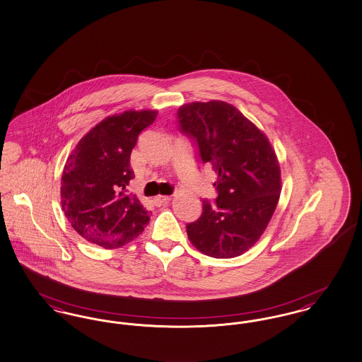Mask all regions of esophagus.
<instances>
[{"mask_svg":"<svg viewBox=\"0 0 362 362\" xmlns=\"http://www.w3.org/2000/svg\"><path fill=\"white\" fill-rule=\"evenodd\" d=\"M172 200V196H156L155 199H153V203L156 204V206H163V204H166V203H169Z\"/></svg>","mask_w":362,"mask_h":362,"instance_id":"1","label":"esophagus"}]
</instances>
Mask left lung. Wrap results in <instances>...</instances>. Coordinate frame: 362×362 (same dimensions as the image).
Instances as JSON below:
<instances>
[{"label": "left lung", "instance_id": "obj_1", "mask_svg": "<svg viewBox=\"0 0 362 362\" xmlns=\"http://www.w3.org/2000/svg\"><path fill=\"white\" fill-rule=\"evenodd\" d=\"M177 115L181 131L196 140L202 162L218 175L215 204L203 200L202 216L187 225L188 238L211 257L240 256L259 241L279 202L275 150L263 131L223 100L187 103Z\"/></svg>", "mask_w": 362, "mask_h": 362}]
</instances>
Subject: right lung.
I'll return each instance as SVG.
<instances>
[{"instance_id": "1", "label": "right lung", "mask_w": 362, "mask_h": 362, "mask_svg": "<svg viewBox=\"0 0 362 362\" xmlns=\"http://www.w3.org/2000/svg\"><path fill=\"white\" fill-rule=\"evenodd\" d=\"M158 110H127L106 117L69 153L61 175V206L72 228L91 244L117 249L134 241L150 212L125 194L134 177L131 153Z\"/></svg>"}]
</instances>
